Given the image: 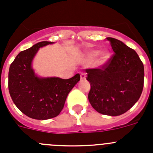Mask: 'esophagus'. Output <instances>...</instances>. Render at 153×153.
<instances>
[{"label": "esophagus", "mask_w": 153, "mask_h": 153, "mask_svg": "<svg viewBox=\"0 0 153 153\" xmlns=\"http://www.w3.org/2000/svg\"><path fill=\"white\" fill-rule=\"evenodd\" d=\"M85 78H86V73L82 72L81 73V79H85Z\"/></svg>", "instance_id": "34e87169"}]
</instances>
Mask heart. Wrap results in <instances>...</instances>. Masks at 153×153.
<instances>
[{"instance_id":"obj_1","label":"heart","mask_w":153,"mask_h":153,"mask_svg":"<svg viewBox=\"0 0 153 153\" xmlns=\"http://www.w3.org/2000/svg\"><path fill=\"white\" fill-rule=\"evenodd\" d=\"M99 52L98 50H92L91 52H89L88 54V56L90 59H94V58L97 57V56L99 55ZM108 57H109V54L107 53V52H103V53H100V63L103 64V63L105 62L107 59H108Z\"/></svg>"}]
</instances>
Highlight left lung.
Here are the masks:
<instances>
[{
    "mask_svg": "<svg viewBox=\"0 0 153 153\" xmlns=\"http://www.w3.org/2000/svg\"><path fill=\"white\" fill-rule=\"evenodd\" d=\"M114 54L100 68L86 69L90 82V104L100 114L119 116L130 110L140 97L144 66L140 57L123 42L107 37Z\"/></svg>",
    "mask_w": 153,
    "mask_h": 153,
    "instance_id": "8db88e82",
    "label": "left lung"
}]
</instances>
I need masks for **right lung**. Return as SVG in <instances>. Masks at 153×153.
Returning a JSON list of instances; mask_svg holds the SVG:
<instances>
[{
  "label": "right lung",
  "mask_w": 153,
  "mask_h": 153,
  "mask_svg": "<svg viewBox=\"0 0 153 153\" xmlns=\"http://www.w3.org/2000/svg\"><path fill=\"white\" fill-rule=\"evenodd\" d=\"M53 42L42 41L22 51L11 63L8 74L10 94L16 107L36 120L56 117L63 109L70 91L79 82L80 75L62 79L41 78L32 68V62L39 48Z\"/></svg>",
  "instance_id": "obj_1"
}]
</instances>
